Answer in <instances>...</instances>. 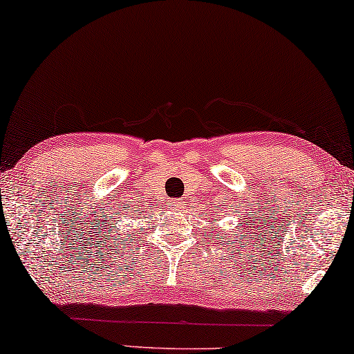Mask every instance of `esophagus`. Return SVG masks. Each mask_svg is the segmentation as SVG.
Instances as JSON below:
<instances>
[{"label": "esophagus", "instance_id": "esophagus-1", "mask_svg": "<svg viewBox=\"0 0 354 354\" xmlns=\"http://www.w3.org/2000/svg\"><path fill=\"white\" fill-rule=\"evenodd\" d=\"M169 205H171V206H177V201H176V200H174V201H171V203H169Z\"/></svg>", "mask_w": 354, "mask_h": 354}]
</instances>
